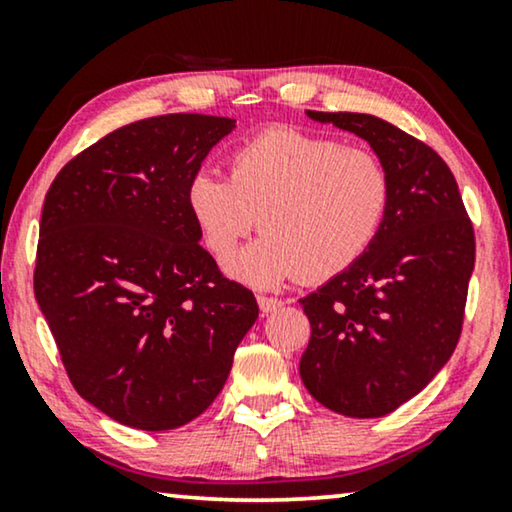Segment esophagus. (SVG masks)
I'll list each match as a JSON object with an SVG mask.
<instances>
[{
	"mask_svg": "<svg viewBox=\"0 0 512 512\" xmlns=\"http://www.w3.org/2000/svg\"><path fill=\"white\" fill-rule=\"evenodd\" d=\"M258 307H261L263 314H270V312H277L279 307H282L284 303L279 298H272V296H258Z\"/></svg>",
	"mask_w": 512,
	"mask_h": 512,
	"instance_id": "esophagus-1",
	"label": "esophagus"
}]
</instances>
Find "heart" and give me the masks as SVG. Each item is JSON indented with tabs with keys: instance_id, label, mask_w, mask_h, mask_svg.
Here are the masks:
<instances>
[{
	"instance_id": "1",
	"label": "heart",
	"mask_w": 512,
	"mask_h": 512,
	"mask_svg": "<svg viewBox=\"0 0 512 512\" xmlns=\"http://www.w3.org/2000/svg\"><path fill=\"white\" fill-rule=\"evenodd\" d=\"M186 205L216 258L258 223L268 230L226 263L242 282L272 286L293 275L326 282L373 247L391 205V177L382 158L361 146L270 128L230 153L228 179L193 174Z\"/></svg>"
}]
</instances>
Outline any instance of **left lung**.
Here are the masks:
<instances>
[{
	"label": "left lung",
	"mask_w": 512,
	"mask_h": 512,
	"mask_svg": "<svg viewBox=\"0 0 512 512\" xmlns=\"http://www.w3.org/2000/svg\"><path fill=\"white\" fill-rule=\"evenodd\" d=\"M307 116L366 139L389 170L391 205L368 254L300 298L312 326L300 377L328 410L384 417L417 396L457 347L475 263L473 223L431 146L370 114Z\"/></svg>",
	"instance_id": "left-lung-1"
}]
</instances>
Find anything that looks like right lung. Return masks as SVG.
<instances>
[{
  "mask_svg": "<svg viewBox=\"0 0 512 512\" xmlns=\"http://www.w3.org/2000/svg\"><path fill=\"white\" fill-rule=\"evenodd\" d=\"M233 128L205 114L123 125L46 193L34 296L74 389L118 424L167 431L202 415L258 319L186 205L188 181Z\"/></svg>",
  "mask_w": 512,
  "mask_h": 512,
  "instance_id": "1",
  "label": "right lung"
}]
</instances>
